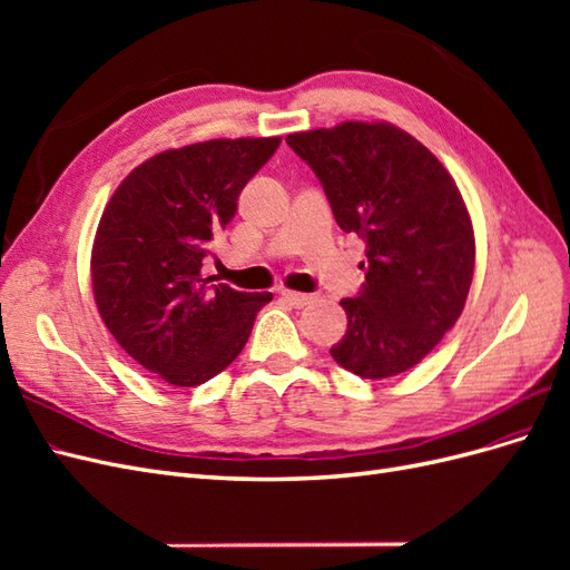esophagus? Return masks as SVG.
<instances>
[{
	"instance_id": "esophagus-1",
	"label": "esophagus",
	"mask_w": 570,
	"mask_h": 570,
	"mask_svg": "<svg viewBox=\"0 0 570 570\" xmlns=\"http://www.w3.org/2000/svg\"><path fill=\"white\" fill-rule=\"evenodd\" d=\"M281 299L289 306L295 308H304L308 302H312V295H302V292H289V289H283L281 292Z\"/></svg>"
}]
</instances>
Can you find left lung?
<instances>
[{"mask_svg":"<svg viewBox=\"0 0 570 570\" xmlns=\"http://www.w3.org/2000/svg\"><path fill=\"white\" fill-rule=\"evenodd\" d=\"M285 142L321 180L337 226L366 243V283L340 299L347 333L331 356L366 381L413 368L456 323L473 281V226L456 183L390 124L347 120Z\"/></svg>","mask_w":570,"mask_h":570,"instance_id":"8db88e82","label":"left lung"}]
</instances>
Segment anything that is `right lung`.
I'll return each instance as SVG.
<instances>
[{
	"instance_id": "obj_1",
	"label": "right lung",
	"mask_w": 570,
	"mask_h": 570,
	"mask_svg": "<svg viewBox=\"0 0 570 570\" xmlns=\"http://www.w3.org/2000/svg\"><path fill=\"white\" fill-rule=\"evenodd\" d=\"M281 137L209 140L151 157L118 185L92 247L99 316L137 364L176 387L228 368L249 340L252 295L202 278L214 237Z\"/></svg>"
}]
</instances>
